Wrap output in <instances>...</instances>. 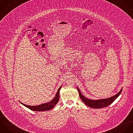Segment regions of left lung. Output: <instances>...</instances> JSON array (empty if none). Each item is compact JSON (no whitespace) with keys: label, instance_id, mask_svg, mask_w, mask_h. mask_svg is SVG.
<instances>
[{"label":"left lung","instance_id":"obj_1","mask_svg":"<svg viewBox=\"0 0 133 133\" xmlns=\"http://www.w3.org/2000/svg\"><path fill=\"white\" fill-rule=\"evenodd\" d=\"M77 89H78V91L79 93L80 97L81 99V100L83 102V103L88 106L93 108H102L106 107L110 105L120 95V94H121V93L122 91V89H121L118 93H117L116 95H115L110 98H108L107 99L93 101V100L85 98L84 96H83L81 94L80 90L78 88H77Z\"/></svg>","mask_w":133,"mask_h":133}]
</instances>
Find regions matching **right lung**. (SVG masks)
Returning <instances> with one entry per match:
<instances>
[{"label":"right lung","mask_w":133,"mask_h":133,"mask_svg":"<svg viewBox=\"0 0 133 133\" xmlns=\"http://www.w3.org/2000/svg\"><path fill=\"white\" fill-rule=\"evenodd\" d=\"M61 86L59 87V88L58 89L57 92L55 95V97L53 99V100H52V101L47 103H45V104H43L40 105H38V106H28V105H26L25 104H24L23 103H21L22 104H23L24 106H25V107H27L28 108H29V109L33 110V111H46V110H49L52 109L58 103V101L59 100V91L60 89H61Z\"/></svg>","instance_id":"1"}]
</instances>
